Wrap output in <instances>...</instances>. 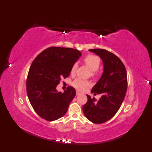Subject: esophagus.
Segmentation results:
<instances>
[{
	"mask_svg": "<svg viewBox=\"0 0 152 152\" xmlns=\"http://www.w3.org/2000/svg\"><path fill=\"white\" fill-rule=\"evenodd\" d=\"M80 95V92H79L78 91H76V95Z\"/></svg>",
	"mask_w": 152,
	"mask_h": 152,
	"instance_id": "obj_1",
	"label": "esophagus"
}]
</instances>
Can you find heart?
<instances>
[{
  "instance_id": "obj_1",
  "label": "heart",
  "mask_w": 152,
  "mask_h": 152,
  "mask_svg": "<svg viewBox=\"0 0 152 152\" xmlns=\"http://www.w3.org/2000/svg\"><path fill=\"white\" fill-rule=\"evenodd\" d=\"M83 62L89 69L91 70V75L94 77L96 75V70L99 69L101 65V59L93 54H88L83 59ZM78 64L74 63L70 69V74L74 75L76 73V71L78 69ZM72 86L79 91H83L86 88L89 86V82L88 80H83L80 78H76L74 80L72 83Z\"/></svg>"
}]
</instances>
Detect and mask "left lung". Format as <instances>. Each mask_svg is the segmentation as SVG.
Here are the masks:
<instances>
[{"mask_svg":"<svg viewBox=\"0 0 152 152\" xmlns=\"http://www.w3.org/2000/svg\"><path fill=\"white\" fill-rule=\"evenodd\" d=\"M89 50L101 57L104 64L101 78L91 90V93L102 96L96 101L87 95L88 102L82 109L89 121L100 124L114 117L120 108L127 89V71L122 61L114 53L104 49Z\"/></svg>","mask_w":152,"mask_h":152,"instance_id":"left-lung-1","label":"left lung"}]
</instances>
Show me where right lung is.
Returning <instances> with one entry per match:
<instances>
[{
	"instance_id": "1",
	"label": "right lung",
	"mask_w": 152,
	"mask_h": 152,
	"mask_svg": "<svg viewBox=\"0 0 152 152\" xmlns=\"http://www.w3.org/2000/svg\"><path fill=\"white\" fill-rule=\"evenodd\" d=\"M82 56L73 48L50 47L35 58L28 70L27 93L37 114L47 121L56 120L66 114L76 95V90L69 86L63 93L56 87L61 78L69 77L70 69Z\"/></svg>"
}]
</instances>
